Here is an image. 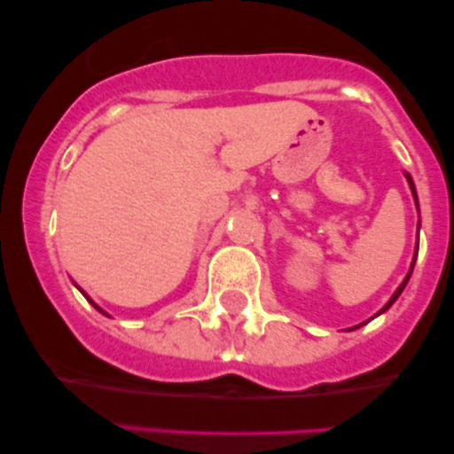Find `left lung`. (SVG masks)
<instances>
[{"mask_svg":"<svg viewBox=\"0 0 454 454\" xmlns=\"http://www.w3.org/2000/svg\"><path fill=\"white\" fill-rule=\"evenodd\" d=\"M405 176H407V182H409V188H411V192H413V198H415V202H418V192H415V185H413V179H411V176H409V173H405ZM413 264H415V258H413ZM413 264H411V269H409V275L405 277V281H403L401 285H399V289H396L395 291V294H393V297H390V300H388V303H387V306H384L382 309H380V312H378V314H382V312H387V309L390 308V306H393V303L396 301V297H399L401 295V291L403 289H405V285H407V281H409V277H411V270H413Z\"/></svg>","mask_w":454,"mask_h":454,"instance_id":"left-lung-1","label":"left lung"}]
</instances>
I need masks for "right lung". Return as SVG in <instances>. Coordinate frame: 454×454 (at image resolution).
Segmentation results:
<instances>
[{
    "mask_svg": "<svg viewBox=\"0 0 454 454\" xmlns=\"http://www.w3.org/2000/svg\"><path fill=\"white\" fill-rule=\"evenodd\" d=\"M80 291H82V289H80ZM82 294H84V291H82ZM84 297H86V300H89V301H90V303H92V306H95V308H97V309H98V312H101V314H105V312H103V309H101V308H98V306H97V303H95V301H92V300H90V297H89V295H86V294H84ZM105 316H107V314H105Z\"/></svg>",
    "mask_w": 454,
    "mask_h": 454,
    "instance_id": "obj_1",
    "label": "right lung"
}]
</instances>
